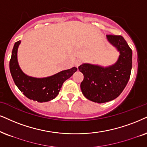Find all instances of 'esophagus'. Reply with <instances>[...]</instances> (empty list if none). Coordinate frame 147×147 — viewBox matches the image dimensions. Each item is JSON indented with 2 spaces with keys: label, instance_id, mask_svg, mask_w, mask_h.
<instances>
[{
  "label": "esophagus",
  "instance_id": "obj_1",
  "mask_svg": "<svg viewBox=\"0 0 147 147\" xmlns=\"http://www.w3.org/2000/svg\"><path fill=\"white\" fill-rule=\"evenodd\" d=\"M82 62H83V61L81 60H80V59H77V60H76L75 62L76 67H79L80 65L82 64Z\"/></svg>",
  "mask_w": 147,
  "mask_h": 147
}]
</instances>
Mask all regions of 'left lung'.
<instances>
[{
	"mask_svg": "<svg viewBox=\"0 0 147 147\" xmlns=\"http://www.w3.org/2000/svg\"><path fill=\"white\" fill-rule=\"evenodd\" d=\"M107 39L120 52L116 64L107 68L89 64L79 66L83 75V94L91 101L104 103L115 99L127 84L132 67V51L122 36L107 34Z\"/></svg>",
	"mask_w": 147,
	"mask_h": 147,
	"instance_id": "1",
	"label": "left lung"
}]
</instances>
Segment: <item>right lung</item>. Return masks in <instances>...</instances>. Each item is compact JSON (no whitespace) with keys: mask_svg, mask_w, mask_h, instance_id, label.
Here are the masks:
<instances>
[{"mask_svg":"<svg viewBox=\"0 0 147 147\" xmlns=\"http://www.w3.org/2000/svg\"><path fill=\"white\" fill-rule=\"evenodd\" d=\"M21 41L16 42L13 48L9 68L15 84L29 99L43 102L56 97L63 83L77 70L76 67L63 70L51 77L36 79L26 75L20 69L18 62V48Z\"/></svg>","mask_w":147,"mask_h":147,"instance_id":"1","label":"right lung"}]
</instances>
